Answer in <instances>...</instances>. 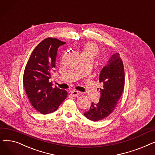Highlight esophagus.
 I'll list each match as a JSON object with an SVG mask.
<instances>
[{"label": "esophagus", "instance_id": "obj_1", "mask_svg": "<svg viewBox=\"0 0 155 155\" xmlns=\"http://www.w3.org/2000/svg\"><path fill=\"white\" fill-rule=\"evenodd\" d=\"M70 93L72 96H74V97L77 96L80 94V92L77 91H70Z\"/></svg>", "mask_w": 155, "mask_h": 155}]
</instances>
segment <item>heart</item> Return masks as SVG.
I'll use <instances>...</instances> for the list:
<instances>
[{
    "label": "heart",
    "instance_id": "b5f03b06",
    "mask_svg": "<svg viewBox=\"0 0 155 155\" xmlns=\"http://www.w3.org/2000/svg\"><path fill=\"white\" fill-rule=\"evenodd\" d=\"M79 52L82 58H90L92 60L99 54L98 46L92 42H87L84 44L79 50Z\"/></svg>",
    "mask_w": 155,
    "mask_h": 155
}]
</instances>
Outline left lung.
I'll return each instance as SVG.
<instances>
[{"mask_svg": "<svg viewBox=\"0 0 155 155\" xmlns=\"http://www.w3.org/2000/svg\"><path fill=\"white\" fill-rule=\"evenodd\" d=\"M99 82L103 83V87L99 91V102H92L90 109L84 113V116L92 121L101 120L110 115L123 94L125 75L123 63L119 53L112 55L100 73Z\"/></svg>", "mask_w": 155, "mask_h": 155, "instance_id": "8db88e82", "label": "left lung"}]
</instances>
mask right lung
I'll return each mask as SVG.
<instances>
[{"instance_id": "1", "label": "right lung", "mask_w": 155, "mask_h": 155, "mask_svg": "<svg viewBox=\"0 0 155 155\" xmlns=\"http://www.w3.org/2000/svg\"><path fill=\"white\" fill-rule=\"evenodd\" d=\"M66 43L53 38L43 40L32 51L24 69L23 85L31 105L43 114L58 109L68 93L52 87L51 73L55 68L57 51Z\"/></svg>"}]
</instances>
